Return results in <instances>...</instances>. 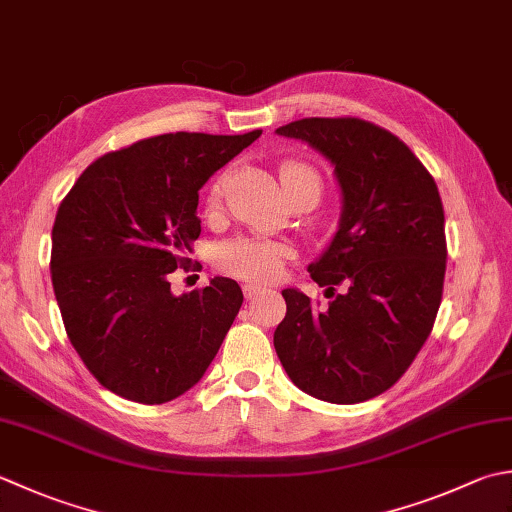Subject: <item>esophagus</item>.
I'll use <instances>...</instances> for the list:
<instances>
[{
	"instance_id": "1",
	"label": "esophagus",
	"mask_w": 512,
	"mask_h": 512,
	"mask_svg": "<svg viewBox=\"0 0 512 512\" xmlns=\"http://www.w3.org/2000/svg\"><path fill=\"white\" fill-rule=\"evenodd\" d=\"M264 293V286H259V284H244V295H246V299H255L257 295H262Z\"/></svg>"
}]
</instances>
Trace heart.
Wrapping results in <instances>:
<instances>
[{"instance_id":"1","label":"heart","mask_w":512,"mask_h":512,"mask_svg":"<svg viewBox=\"0 0 512 512\" xmlns=\"http://www.w3.org/2000/svg\"><path fill=\"white\" fill-rule=\"evenodd\" d=\"M279 179L288 199L299 193L322 195V175L319 170L304 162V159H284L279 164ZM226 175H219L208 188L206 206L213 210L222 202ZM295 250L286 242L259 237H239L217 248V264L226 273L248 282H277L284 275L288 259H293Z\"/></svg>"}]
</instances>
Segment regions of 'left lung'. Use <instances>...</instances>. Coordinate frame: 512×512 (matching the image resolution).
<instances>
[{
	"instance_id": "left-lung-1",
	"label": "left lung",
	"mask_w": 512,
	"mask_h": 512,
	"mask_svg": "<svg viewBox=\"0 0 512 512\" xmlns=\"http://www.w3.org/2000/svg\"><path fill=\"white\" fill-rule=\"evenodd\" d=\"M335 164L342 219L310 277L322 308L286 288L275 350L293 384L330 404L373 399L399 382L433 330L444 293V206L433 175L390 130L359 117L277 128Z\"/></svg>"
}]
</instances>
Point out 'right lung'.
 Returning a JSON list of instances; mask_svg holds the SVG:
<instances>
[{
    "mask_svg": "<svg viewBox=\"0 0 512 512\" xmlns=\"http://www.w3.org/2000/svg\"><path fill=\"white\" fill-rule=\"evenodd\" d=\"M262 130L166 133L90 164L57 208L50 277L70 344L99 384L164 404L213 362L244 295L235 279L175 297L170 275L202 233L199 188Z\"/></svg>",
    "mask_w": 512,
    "mask_h": 512,
    "instance_id": "1",
    "label": "right lung"
}]
</instances>
